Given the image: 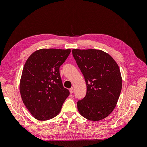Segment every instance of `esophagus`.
Returning <instances> with one entry per match:
<instances>
[{"label":"esophagus","mask_w":147,"mask_h":147,"mask_svg":"<svg viewBox=\"0 0 147 147\" xmlns=\"http://www.w3.org/2000/svg\"><path fill=\"white\" fill-rule=\"evenodd\" d=\"M69 91H70V94H72V93H73V92H74V88H70V90H69Z\"/></svg>","instance_id":"esophagus-1"}]
</instances>
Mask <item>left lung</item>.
<instances>
[{"label": "left lung", "mask_w": 147, "mask_h": 147, "mask_svg": "<svg viewBox=\"0 0 147 147\" xmlns=\"http://www.w3.org/2000/svg\"><path fill=\"white\" fill-rule=\"evenodd\" d=\"M72 52L86 83V94L78 101V110L87 119L99 121L117 105L122 88L119 68L113 57L102 50L73 49Z\"/></svg>", "instance_id": "1"}]
</instances>
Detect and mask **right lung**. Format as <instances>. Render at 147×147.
Segmentation results:
<instances>
[{"mask_svg":"<svg viewBox=\"0 0 147 147\" xmlns=\"http://www.w3.org/2000/svg\"><path fill=\"white\" fill-rule=\"evenodd\" d=\"M70 51V49H40L26 61L20 80V94L35 119L45 121L61 112L70 92L63 86L59 67Z\"/></svg>","mask_w":147,"mask_h":147,"instance_id":"1","label":"right lung"}]
</instances>
